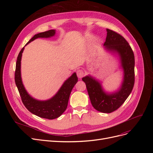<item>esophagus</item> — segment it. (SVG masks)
Masks as SVG:
<instances>
[{"instance_id":"obj_1","label":"esophagus","mask_w":153,"mask_h":153,"mask_svg":"<svg viewBox=\"0 0 153 153\" xmlns=\"http://www.w3.org/2000/svg\"><path fill=\"white\" fill-rule=\"evenodd\" d=\"M76 75H77V76L79 78H82L83 76H84V72L83 70H82V69H78L77 71H76Z\"/></svg>"}]
</instances>
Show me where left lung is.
<instances>
[{
  "label": "left lung",
  "instance_id": "8db88e82",
  "mask_svg": "<svg viewBox=\"0 0 153 153\" xmlns=\"http://www.w3.org/2000/svg\"><path fill=\"white\" fill-rule=\"evenodd\" d=\"M104 49L117 55L120 68L123 69V78L119 89L112 92H106L101 82L91 75L82 78L85 83L92 106L100 112L111 113L121 106L132 91L135 83V57L130 46L122 36L106 29Z\"/></svg>",
  "mask_w": 153,
  "mask_h": 153
}]
</instances>
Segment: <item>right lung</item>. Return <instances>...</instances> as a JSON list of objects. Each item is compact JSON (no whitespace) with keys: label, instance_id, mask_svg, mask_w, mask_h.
<instances>
[{"label":"right lung","instance_id":"1","mask_svg":"<svg viewBox=\"0 0 153 153\" xmlns=\"http://www.w3.org/2000/svg\"><path fill=\"white\" fill-rule=\"evenodd\" d=\"M55 34V30L40 32L32 37L25 46L37 38H50L54 36ZM24 48L25 47L21 50L18 55L15 74V83L22 102L29 112L37 116L48 119H56L61 116L67 108L71 92L78 82L76 74L73 73L72 75L63 83L57 93L50 99L43 101L36 100L27 92L22 80L21 60Z\"/></svg>","mask_w":153,"mask_h":153}]
</instances>
